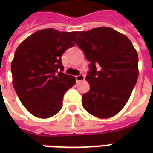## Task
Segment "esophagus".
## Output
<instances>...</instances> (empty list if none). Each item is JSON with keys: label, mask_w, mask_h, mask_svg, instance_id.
<instances>
[{"label": "esophagus", "mask_w": 153, "mask_h": 153, "mask_svg": "<svg viewBox=\"0 0 153 153\" xmlns=\"http://www.w3.org/2000/svg\"><path fill=\"white\" fill-rule=\"evenodd\" d=\"M75 79H76L77 83H78V82H80V81H83L85 79V76L83 74H79V75L75 76Z\"/></svg>", "instance_id": "1"}]
</instances>
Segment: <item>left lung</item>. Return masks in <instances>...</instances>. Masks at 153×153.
Wrapping results in <instances>:
<instances>
[{
	"label": "left lung",
	"instance_id": "1",
	"mask_svg": "<svg viewBox=\"0 0 153 153\" xmlns=\"http://www.w3.org/2000/svg\"><path fill=\"white\" fill-rule=\"evenodd\" d=\"M76 43L90 62L83 93L84 109L98 118H110L125 106L138 76V53L125 35L108 27L78 33Z\"/></svg>",
	"mask_w": 153,
	"mask_h": 153
}]
</instances>
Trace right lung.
I'll return each mask as SVG.
<instances>
[{"label": "right lung", "instance_id": "add662e5", "mask_svg": "<svg viewBox=\"0 0 153 153\" xmlns=\"http://www.w3.org/2000/svg\"><path fill=\"white\" fill-rule=\"evenodd\" d=\"M79 32L53 28L37 31L16 49L11 62L13 86L32 115L49 118L59 112L75 78L63 73L61 56L75 44Z\"/></svg>", "mask_w": 153, "mask_h": 153}]
</instances>
